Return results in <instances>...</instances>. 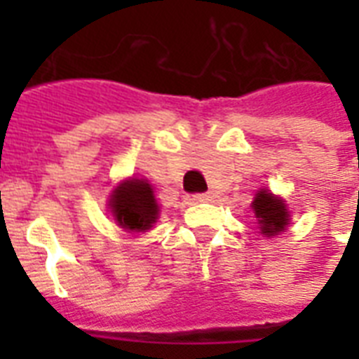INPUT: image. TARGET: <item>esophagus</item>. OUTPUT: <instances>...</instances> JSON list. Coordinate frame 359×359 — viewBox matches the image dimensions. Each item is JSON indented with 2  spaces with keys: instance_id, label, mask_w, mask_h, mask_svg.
Returning a JSON list of instances; mask_svg holds the SVG:
<instances>
[{
  "instance_id": "obj_1",
  "label": "esophagus",
  "mask_w": 359,
  "mask_h": 359,
  "mask_svg": "<svg viewBox=\"0 0 359 359\" xmlns=\"http://www.w3.org/2000/svg\"><path fill=\"white\" fill-rule=\"evenodd\" d=\"M210 194H196V196H194V201H197V203H207V201H210Z\"/></svg>"
}]
</instances>
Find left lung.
<instances>
[{
  "label": "left lung",
  "instance_id": "obj_1",
  "mask_svg": "<svg viewBox=\"0 0 359 359\" xmlns=\"http://www.w3.org/2000/svg\"><path fill=\"white\" fill-rule=\"evenodd\" d=\"M251 207L259 218V225H261L259 229L262 231V235L273 236L285 231L289 214H287L285 203L281 199L272 194H266V191H259L255 196V201L251 203Z\"/></svg>",
  "mask_w": 359,
  "mask_h": 359
}]
</instances>
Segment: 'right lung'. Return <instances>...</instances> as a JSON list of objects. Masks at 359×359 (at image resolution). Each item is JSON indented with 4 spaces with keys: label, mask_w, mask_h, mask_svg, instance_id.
<instances>
[{
    "label": "right lung",
    "mask_w": 359,
    "mask_h": 359,
    "mask_svg": "<svg viewBox=\"0 0 359 359\" xmlns=\"http://www.w3.org/2000/svg\"><path fill=\"white\" fill-rule=\"evenodd\" d=\"M111 214L123 229L147 231L158 218V205L149 182L132 179L117 186L111 196Z\"/></svg>",
    "instance_id": "add662e5"
}]
</instances>
